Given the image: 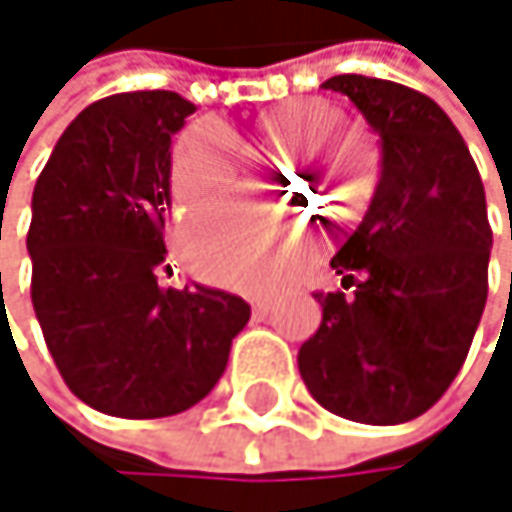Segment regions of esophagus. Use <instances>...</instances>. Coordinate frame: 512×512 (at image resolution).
Segmentation results:
<instances>
[{"instance_id":"esophagus-1","label":"esophagus","mask_w":512,"mask_h":512,"mask_svg":"<svg viewBox=\"0 0 512 512\" xmlns=\"http://www.w3.org/2000/svg\"><path fill=\"white\" fill-rule=\"evenodd\" d=\"M270 306H273V300H270V297H254V300H251L254 315H267V312H270Z\"/></svg>"}]
</instances>
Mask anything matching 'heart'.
<instances>
[{
  "mask_svg": "<svg viewBox=\"0 0 512 512\" xmlns=\"http://www.w3.org/2000/svg\"><path fill=\"white\" fill-rule=\"evenodd\" d=\"M343 124V112L327 99H288L261 115V130L279 145L303 142L312 154L337 142L334 127ZM361 145V142H358ZM361 169H373V154L361 148ZM236 181V157L230 139L215 127H194L172 148L169 188L181 209H200L230 194ZM178 248L191 270L209 282L258 291L270 285L285 261L288 236L273 218L245 215L230 218L224 212L191 218L178 233Z\"/></svg>",
  "mask_w": 512,
  "mask_h": 512,
  "instance_id": "heart-1",
  "label": "heart"
}]
</instances>
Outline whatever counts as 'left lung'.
I'll list each match as a JSON object with an SVG mask.
<instances>
[{"instance_id": "obj_1", "label": "left lung", "mask_w": 512, "mask_h": 512, "mask_svg": "<svg viewBox=\"0 0 512 512\" xmlns=\"http://www.w3.org/2000/svg\"><path fill=\"white\" fill-rule=\"evenodd\" d=\"M382 139V178L331 267L343 288L315 294L318 331L297 367L324 410L364 425L428 413L458 376L489 294L486 191L443 108L404 84L337 75Z\"/></svg>"}]
</instances>
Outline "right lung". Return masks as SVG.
I'll use <instances>...</instances> for the list:
<instances>
[{
  "label": "right lung",
  "instance_id": "1",
  "mask_svg": "<svg viewBox=\"0 0 512 512\" xmlns=\"http://www.w3.org/2000/svg\"><path fill=\"white\" fill-rule=\"evenodd\" d=\"M197 108L169 90L96 99L32 191V309L87 407L121 419L185 413L215 388L251 306L215 288H160L169 145Z\"/></svg>",
  "mask_w": 512,
  "mask_h": 512
}]
</instances>
